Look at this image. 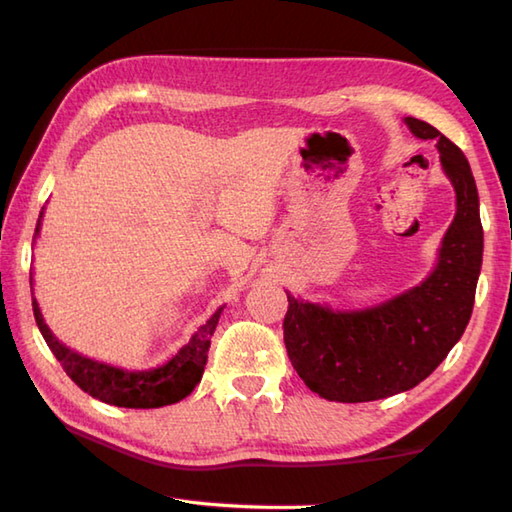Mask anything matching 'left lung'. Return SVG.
Returning <instances> with one entry per match:
<instances>
[{
    "instance_id": "obj_1",
    "label": "left lung",
    "mask_w": 512,
    "mask_h": 512,
    "mask_svg": "<svg viewBox=\"0 0 512 512\" xmlns=\"http://www.w3.org/2000/svg\"><path fill=\"white\" fill-rule=\"evenodd\" d=\"M419 139H435L457 193V213L422 286L368 310H335L288 295L284 344L304 384L328 402H375L417 386L464 335L484 253L479 197L468 159L446 135L406 117Z\"/></svg>"
}]
</instances>
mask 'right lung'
<instances>
[{
	"label": "right lung",
	"mask_w": 512,
	"mask_h": 512,
	"mask_svg": "<svg viewBox=\"0 0 512 512\" xmlns=\"http://www.w3.org/2000/svg\"><path fill=\"white\" fill-rule=\"evenodd\" d=\"M35 233H39V224L35 228ZM222 310L224 308H219L168 364L153 370H142V373H128V370L122 368L93 362V359L77 355L75 350L59 344L44 324L39 306L33 299V313L39 326V333L44 335L48 348L53 350V355L66 370V375L73 379L84 393L93 395L99 402L122 408H159L175 404L179 399L193 393V388L204 375L210 337L215 333V326L219 322Z\"/></svg>",
	"instance_id": "right-lung-1"
}]
</instances>
